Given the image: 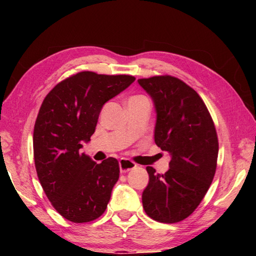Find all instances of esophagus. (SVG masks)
<instances>
[{
    "instance_id": "obj_1",
    "label": "esophagus",
    "mask_w": 256,
    "mask_h": 256,
    "mask_svg": "<svg viewBox=\"0 0 256 256\" xmlns=\"http://www.w3.org/2000/svg\"><path fill=\"white\" fill-rule=\"evenodd\" d=\"M136 164H134L133 162H131V160L125 159V158L120 160V172H126L131 170H133V168H136Z\"/></svg>"
}]
</instances>
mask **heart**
<instances>
[{"label": "heart", "instance_id": "obj_1", "mask_svg": "<svg viewBox=\"0 0 256 256\" xmlns=\"http://www.w3.org/2000/svg\"><path fill=\"white\" fill-rule=\"evenodd\" d=\"M138 97H140V96H138Z\"/></svg>", "mask_w": 256, "mask_h": 256}]
</instances>
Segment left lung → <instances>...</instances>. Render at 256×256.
Here are the masks:
<instances>
[{
    "instance_id": "left-lung-1",
    "label": "left lung",
    "mask_w": 256,
    "mask_h": 256,
    "mask_svg": "<svg viewBox=\"0 0 256 256\" xmlns=\"http://www.w3.org/2000/svg\"><path fill=\"white\" fill-rule=\"evenodd\" d=\"M138 82L154 104L156 144L170 156L164 174L146 167L149 183L142 204L156 222H180L198 206L214 177L219 150L214 123L198 94L177 78L156 76Z\"/></svg>"
}]
</instances>
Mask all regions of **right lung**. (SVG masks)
<instances>
[{"label":"right lung","instance_id":"1","mask_svg":"<svg viewBox=\"0 0 256 256\" xmlns=\"http://www.w3.org/2000/svg\"><path fill=\"white\" fill-rule=\"evenodd\" d=\"M134 80L79 72L56 84L42 104L34 128V167L52 206L72 222L99 218L110 202L118 162L110 157L97 164L80 149L94 133L104 104Z\"/></svg>","mask_w":256,"mask_h":256}]
</instances>
